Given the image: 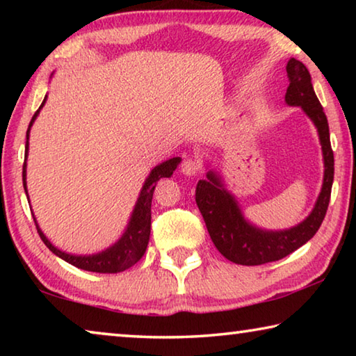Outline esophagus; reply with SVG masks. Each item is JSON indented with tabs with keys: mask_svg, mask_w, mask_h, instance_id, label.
I'll return each mask as SVG.
<instances>
[{
	"mask_svg": "<svg viewBox=\"0 0 356 356\" xmlns=\"http://www.w3.org/2000/svg\"><path fill=\"white\" fill-rule=\"evenodd\" d=\"M200 170H201L200 161L193 160V159L184 160L182 165H180V171H182L185 176H196V174L200 172Z\"/></svg>",
	"mask_w": 356,
	"mask_h": 356,
	"instance_id": "1",
	"label": "esophagus"
}]
</instances>
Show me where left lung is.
Returning <instances> with one entry per match:
<instances>
[{
    "label": "left lung",
    "mask_w": 356,
    "mask_h": 356,
    "mask_svg": "<svg viewBox=\"0 0 356 356\" xmlns=\"http://www.w3.org/2000/svg\"><path fill=\"white\" fill-rule=\"evenodd\" d=\"M286 70L289 78L286 102L289 105L303 108L316 124L321 136L325 160L323 186L314 210L303 222L287 231L267 232L243 220L236 200L222 188L220 179L213 172L207 174V180H200L196 185V204L206 221L209 236L222 256L240 265H262L280 261L298 250L314 237L330 204L334 156L330 143L328 120L312 88L306 65L298 59L291 58Z\"/></svg>",
    "instance_id": "1"
}]
</instances>
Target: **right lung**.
Listing matches in <instances>:
<instances>
[{"label": "right lung", "mask_w": 356, "mask_h": 356, "mask_svg": "<svg viewBox=\"0 0 356 356\" xmlns=\"http://www.w3.org/2000/svg\"><path fill=\"white\" fill-rule=\"evenodd\" d=\"M45 104V99L42 102V105L39 106V110ZM39 110L34 113V116L29 122V127L26 131V147H25V159L28 155V136H29V129L34 122L35 116L39 114ZM180 163V159L176 156V159H171L165 161V163L159 165L154 168L152 172L149 174V177L144 184L141 195L138 197V202L134 210V215H131V220L129 222V227L122 238L119 240L118 243H114L111 248H108L105 251L99 252V254L94 256H74V254H67L61 250H58L53 246L50 242H48L47 237L44 236V232L40 231L39 226L38 232L42 238V242L47 245V248L51 252H55L56 256L64 259L65 262H69L75 267L81 268V270H88V272H95V273H119L124 272V270L130 268L131 265H135L140 259L143 257L144 252H146L147 243H149V236H150V206H152V196H154V190L156 182L161 177H171V174L176 170L177 165ZM23 186H25L26 191V163L23 165ZM35 222V220H34Z\"/></svg>", "instance_id": "right-lung-1"}]
</instances>
